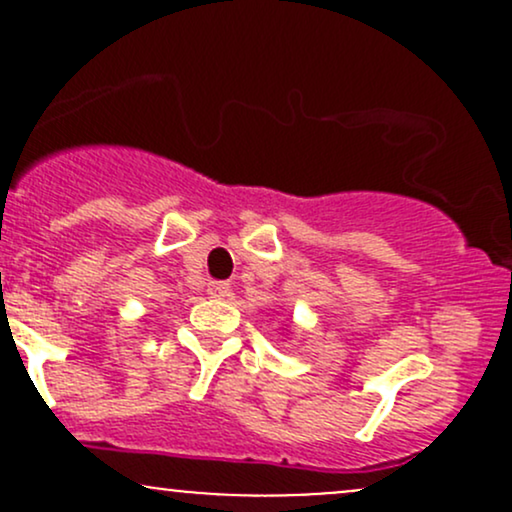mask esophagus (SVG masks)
<instances>
[{
	"instance_id": "34e87169",
	"label": "esophagus",
	"mask_w": 512,
	"mask_h": 512,
	"mask_svg": "<svg viewBox=\"0 0 512 512\" xmlns=\"http://www.w3.org/2000/svg\"><path fill=\"white\" fill-rule=\"evenodd\" d=\"M207 293H209V298H226V296H231V286L226 284V281H216V284H209V289H207Z\"/></svg>"
}]
</instances>
